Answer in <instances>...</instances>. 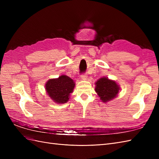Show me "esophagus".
Wrapping results in <instances>:
<instances>
[{"label": "esophagus", "instance_id": "34e87169", "mask_svg": "<svg viewBox=\"0 0 159 159\" xmlns=\"http://www.w3.org/2000/svg\"><path fill=\"white\" fill-rule=\"evenodd\" d=\"M81 79L83 80H88V76L85 74H82L81 75Z\"/></svg>", "mask_w": 159, "mask_h": 159}]
</instances>
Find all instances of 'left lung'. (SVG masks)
Segmentation results:
<instances>
[{"mask_svg":"<svg viewBox=\"0 0 159 159\" xmlns=\"http://www.w3.org/2000/svg\"><path fill=\"white\" fill-rule=\"evenodd\" d=\"M95 85V92L103 103H107L116 98L121 89L116 81L106 77L99 78Z\"/></svg>","mask_w":159,"mask_h":159,"instance_id":"obj_1","label":"left lung"}]
</instances>
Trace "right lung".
<instances>
[{"mask_svg": "<svg viewBox=\"0 0 159 159\" xmlns=\"http://www.w3.org/2000/svg\"><path fill=\"white\" fill-rule=\"evenodd\" d=\"M75 84L70 77L61 75L59 78L50 79L45 84L47 94L57 104L66 103L69 101Z\"/></svg>", "mask_w": 159, "mask_h": 159, "instance_id": "add662e5", "label": "right lung"}]
</instances>
